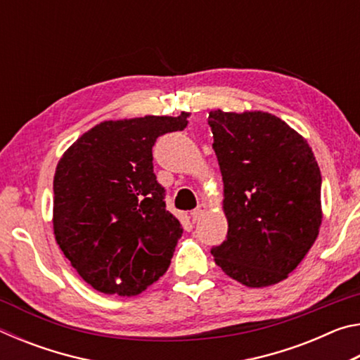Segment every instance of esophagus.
<instances>
[{
    "mask_svg": "<svg viewBox=\"0 0 360 360\" xmlns=\"http://www.w3.org/2000/svg\"><path fill=\"white\" fill-rule=\"evenodd\" d=\"M206 211H208V205H206V203H200V205L197 206V210H193V211L191 212L192 222H198L200 219H202V217L205 216Z\"/></svg>",
    "mask_w": 360,
    "mask_h": 360,
    "instance_id": "34e87169",
    "label": "esophagus"
}]
</instances>
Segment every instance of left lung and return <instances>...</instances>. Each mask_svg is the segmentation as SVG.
Masks as SVG:
<instances>
[{
    "mask_svg": "<svg viewBox=\"0 0 360 360\" xmlns=\"http://www.w3.org/2000/svg\"><path fill=\"white\" fill-rule=\"evenodd\" d=\"M224 181L227 240L212 248L225 275L248 288L289 276L322 224L321 172L300 133L264 111H211Z\"/></svg>",
    "mask_w": 360,
    "mask_h": 360,
    "instance_id": "left-lung-1",
    "label": "left lung"
}]
</instances>
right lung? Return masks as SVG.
<instances>
[{"label": "right lung", "instance_id": "obj_1", "mask_svg": "<svg viewBox=\"0 0 360 360\" xmlns=\"http://www.w3.org/2000/svg\"><path fill=\"white\" fill-rule=\"evenodd\" d=\"M191 112L105 120L63 152L53 176V235L85 283L135 297L172 264L181 222L165 210L152 165L158 136Z\"/></svg>", "mask_w": 360, "mask_h": 360}]
</instances>
